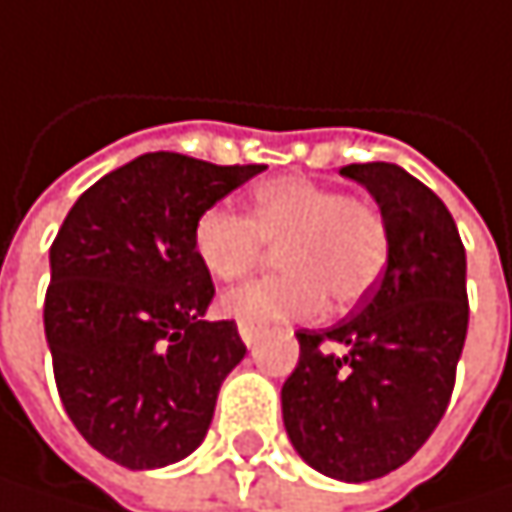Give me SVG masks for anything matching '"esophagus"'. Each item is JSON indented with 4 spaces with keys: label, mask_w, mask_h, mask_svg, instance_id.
Here are the masks:
<instances>
[{
    "label": "esophagus",
    "mask_w": 512,
    "mask_h": 512,
    "mask_svg": "<svg viewBox=\"0 0 512 512\" xmlns=\"http://www.w3.org/2000/svg\"><path fill=\"white\" fill-rule=\"evenodd\" d=\"M237 328H240V337H243V343H246V346H255L257 340H260V331H263L260 325L249 322V319H240V322H237Z\"/></svg>",
    "instance_id": "1"
}]
</instances>
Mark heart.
Segmentation results:
<instances>
[{"instance_id":"b5f03b06","label":"heart","mask_w":512,"mask_h":512,"mask_svg":"<svg viewBox=\"0 0 512 512\" xmlns=\"http://www.w3.org/2000/svg\"><path fill=\"white\" fill-rule=\"evenodd\" d=\"M269 246H281L275 275L222 296V310L249 322L307 319L325 307L363 302L390 260V228L378 205L343 190L284 175L260 184L252 213L210 205L193 225V249L213 278L246 275Z\"/></svg>"}]
</instances>
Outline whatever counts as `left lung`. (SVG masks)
I'll return each instance as SVG.
<instances>
[{
  "instance_id": "obj_1",
  "label": "left lung",
  "mask_w": 512,
  "mask_h": 512,
  "mask_svg": "<svg viewBox=\"0 0 512 512\" xmlns=\"http://www.w3.org/2000/svg\"><path fill=\"white\" fill-rule=\"evenodd\" d=\"M378 202L390 260L357 310L302 328L281 387L284 428L316 472L363 484L404 466L440 425L469 328L466 249L442 199L395 163L340 169Z\"/></svg>"
}]
</instances>
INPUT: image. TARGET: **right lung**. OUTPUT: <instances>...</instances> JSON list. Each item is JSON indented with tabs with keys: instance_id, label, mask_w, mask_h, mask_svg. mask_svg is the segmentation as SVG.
<instances>
[{
	"instance_id": "1",
	"label": "right lung",
	"mask_w": 512,
	"mask_h": 512,
	"mask_svg": "<svg viewBox=\"0 0 512 512\" xmlns=\"http://www.w3.org/2000/svg\"><path fill=\"white\" fill-rule=\"evenodd\" d=\"M260 169L140 155L78 196L49 249L43 325L58 395L78 434L125 469L196 451L246 354L231 319H202L213 281L193 225Z\"/></svg>"
}]
</instances>
